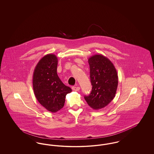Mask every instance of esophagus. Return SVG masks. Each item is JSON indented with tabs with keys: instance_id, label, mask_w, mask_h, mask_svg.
Instances as JSON below:
<instances>
[{
	"instance_id": "34e87169",
	"label": "esophagus",
	"mask_w": 154,
	"mask_h": 154,
	"mask_svg": "<svg viewBox=\"0 0 154 154\" xmlns=\"http://www.w3.org/2000/svg\"><path fill=\"white\" fill-rule=\"evenodd\" d=\"M72 89L73 91H79L80 89V88L79 87H73Z\"/></svg>"
}]
</instances>
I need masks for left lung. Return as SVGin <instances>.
<instances>
[{
    "label": "left lung",
    "instance_id": "left-lung-1",
    "mask_svg": "<svg viewBox=\"0 0 154 154\" xmlns=\"http://www.w3.org/2000/svg\"><path fill=\"white\" fill-rule=\"evenodd\" d=\"M92 91L84 99L94 110L105 107L114 98L118 83L115 66L109 59L101 54H96L88 59Z\"/></svg>",
    "mask_w": 154,
    "mask_h": 154
}]
</instances>
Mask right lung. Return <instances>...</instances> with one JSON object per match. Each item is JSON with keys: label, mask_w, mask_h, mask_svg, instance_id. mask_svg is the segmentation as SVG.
I'll list each match as a JSON object with an SVG mask.
<instances>
[{"label": "right lung", "mask_w": 154, "mask_h": 154, "mask_svg": "<svg viewBox=\"0 0 154 154\" xmlns=\"http://www.w3.org/2000/svg\"><path fill=\"white\" fill-rule=\"evenodd\" d=\"M57 66V57L47 54L38 61L33 74V88L37 100L52 112L63 108L66 95L72 92L59 78Z\"/></svg>", "instance_id": "obj_1"}]
</instances>
